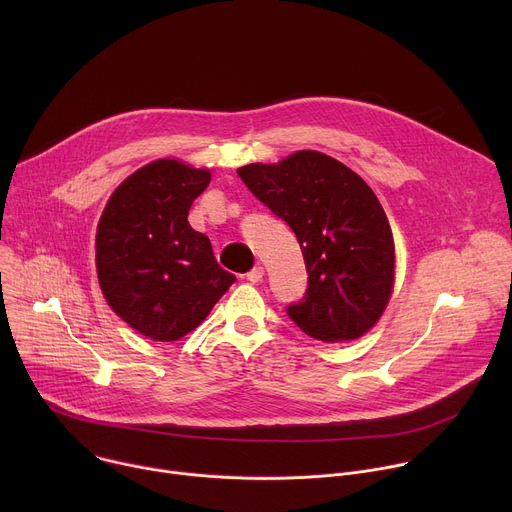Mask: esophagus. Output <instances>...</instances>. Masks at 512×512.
Wrapping results in <instances>:
<instances>
[{
  "label": "esophagus",
  "mask_w": 512,
  "mask_h": 512,
  "mask_svg": "<svg viewBox=\"0 0 512 512\" xmlns=\"http://www.w3.org/2000/svg\"><path fill=\"white\" fill-rule=\"evenodd\" d=\"M245 277H247V281H251V283H259L261 277H263V267H261V265L253 267Z\"/></svg>",
  "instance_id": "34e87169"
}]
</instances>
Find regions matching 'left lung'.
Instances as JSON below:
<instances>
[{
	"instance_id": "left-lung-1",
	"label": "left lung",
	"mask_w": 512,
	"mask_h": 512,
	"mask_svg": "<svg viewBox=\"0 0 512 512\" xmlns=\"http://www.w3.org/2000/svg\"><path fill=\"white\" fill-rule=\"evenodd\" d=\"M245 186L296 233L308 289L285 308L308 336L346 342L381 318L395 275L389 218L358 174L320 152L237 170Z\"/></svg>"
}]
</instances>
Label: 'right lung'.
I'll list each match as a JSON object with an SVG mask.
<instances>
[{
    "mask_svg": "<svg viewBox=\"0 0 512 512\" xmlns=\"http://www.w3.org/2000/svg\"><path fill=\"white\" fill-rule=\"evenodd\" d=\"M210 172L158 160L109 198L97 229V273L113 312L139 334L172 342L194 330L235 283L188 223Z\"/></svg>",
    "mask_w": 512,
    "mask_h": 512,
    "instance_id": "obj_1",
    "label": "right lung"
}]
</instances>
